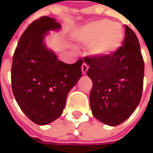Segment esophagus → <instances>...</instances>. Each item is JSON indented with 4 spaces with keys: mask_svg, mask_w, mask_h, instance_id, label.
<instances>
[{
    "mask_svg": "<svg viewBox=\"0 0 153 153\" xmlns=\"http://www.w3.org/2000/svg\"><path fill=\"white\" fill-rule=\"evenodd\" d=\"M88 65H87L86 63H83V64L82 65V74L87 73V71H88Z\"/></svg>",
    "mask_w": 153,
    "mask_h": 153,
    "instance_id": "obj_1",
    "label": "esophagus"
}]
</instances>
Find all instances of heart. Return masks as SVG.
<instances>
[{"mask_svg": "<svg viewBox=\"0 0 153 153\" xmlns=\"http://www.w3.org/2000/svg\"><path fill=\"white\" fill-rule=\"evenodd\" d=\"M81 43L91 46L94 55L108 58L119 50L124 40L122 25L103 19L92 22L82 27L77 34Z\"/></svg>", "mask_w": 153, "mask_h": 153, "instance_id": "1", "label": "heart"}]
</instances>
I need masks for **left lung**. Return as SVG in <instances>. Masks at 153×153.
Masks as SVG:
<instances>
[{"instance_id":"obj_1","label":"left lung","mask_w":153,"mask_h":153,"mask_svg":"<svg viewBox=\"0 0 153 153\" xmlns=\"http://www.w3.org/2000/svg\"><path fill=\"white\" fill-rule=\"evenodd\" d=\"M83 60L93 82L89 99L94 117L107 125L120 124L132 115L142 95L144 59L136 35L125 25L123 42L115 54Z\"/></svg>"}]
</instances>
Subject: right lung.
<instances>
[{
  "mask_svg": "<svg viewBox=\"0 0 153 153\" xmlns=\"http://www.w3.org/2000/svg\"><path fill=\"white\" fill-rule=\"evenodd\" d=\"M59 28V23L47 16L33 21L21 36L13 57L11 81L15 100L39 125L61 116L68 93L82 76V59L71 65L59 61L43 43L48 30Z\"/></svg>",
  "mask_w": 153,
  "mask_h": 153,
  "instance_id": "right-lung-1",
  "label": "right lung"
}]
</instances>
